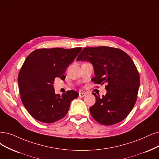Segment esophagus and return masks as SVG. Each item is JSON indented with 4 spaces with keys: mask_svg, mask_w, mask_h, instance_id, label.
<instances>
[{
    "mask_svg": "<svg viewBox=\"0 0 159 159\" xmlns=\"http://www.w3.org/2000/svg\"><path fill=\"white\" fill-rule=\"evenodd\" d=\"M86 95L85 92H79V97L80 98H83Z\"/></svg>",
    "mask_w": 159,
    "mask_h": 159,
    "instance_id": "34e87169",
    "label": "esophagus"
}]
</instances>
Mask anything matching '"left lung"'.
Instances as JSON below:
<instances>
[{"label": "left lung", "instance_id": "obj_1", "mask_svg": "<svg viewBox=\"0 0 159 159\" xmlns=\"http://www.w3.org/2000/svg\"><path fill=\"white\" fill-rule=\"evenodd\" d=\"M77 61L92 63L96 84H106L105 95L97 96L90 108L92 117L99 124L112 125L124 120L136 103L139 86V75L131 57L118 48L107 46L85 48Z\"/></svg>", "mask_w": 159, "mask_h": 159}]
</instances>
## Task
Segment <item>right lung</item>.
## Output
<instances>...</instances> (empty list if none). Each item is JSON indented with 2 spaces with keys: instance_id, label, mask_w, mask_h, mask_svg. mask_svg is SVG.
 I'll return each mask as SVG.
<instances>
[{
  "instance_id": "add662e5",
  "label": "right lung",
  "mask_w": 159,
  "mask_h": 159,
  "mask_svg": "<svg viewBox=\"0 0 159 159\" xmlns=\"http://www.w3.org/2000/svg\"><path fill=\"white\" fill-rule=\"evenodd\" d=\"M82 48L71 49L43 48L33 51L23 63L18 75L21 102L36 120L52 123L66 116L73 99L79 93L67 91L56 94V77L65 80L67 67L77 56Z\"/></svg>"
}]
</instances>
